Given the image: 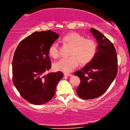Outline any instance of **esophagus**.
Here are the masks:
<instances>
[{"label": "esophagus", "instance_id": "esophagus-1", "mask_svg": "<svg viewBox=\"0 0 130 130\" xmlns=\"http://www.w3.org/2000/svg\"><path fill=\"white\" fill-rule=\"evenodd\" d=\"M64 76H68V77H71V76H72V75H71V74H70V73H65L64 74Z\"/></svg>", "mask_w": 130, "mask_h": 130}]
</instances>
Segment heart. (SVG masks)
Returning a JSON list of instances; mask_svg holds the SVG:
<instances>
[{
    "mask_svg": "<svg viewBox=\"0 0 130 130\" xmlns=\"http://www.w3.org/2000/svg\"><path fill=\"white\" fill-rule=\"evenodd\" d=\"M62 43L70 46L69 56L63 58L54 64V67L57 71L70 73L78 67L81 63L85 65L90 63L94 59L97 51V43L94 39L85 37L76 32H70L62 39ZM49 54L53 58L60 55V47L54 43L50 46Z\"/></svg>",
    "mask_w": 130,
    "mask_h": 130,
    "instance_id": "obj_1",
    "label": "heart"
}]
</instances>
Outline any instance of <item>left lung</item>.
I'll return each mask as SVG.
<instances>
[{
  "mask_svg": "<svg viewBox=\"0 0 130 130\" xmlns=\"http://www.w3.org/2000/svg\"><path fill=\"white\" fill-rule=\"evenodd\" d=\"M90 31L98 41L97 52L92 61L74 75L80 78L77 94L85 100L95 99L107 90L118 71V59L115 47L109 39L96 29Z\"/></svg>",
  "mask_w": 130,
  "mask_h": 130,
  "instance_id": "1",
  "label": "left lung"
}]
</instances>
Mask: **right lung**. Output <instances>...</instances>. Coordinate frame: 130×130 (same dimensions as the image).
<instances>
[{
	"mask_svg": "<svg viewBox=\"0 0 130 130\" xmlns=\"http://www.w3.org/2000/svg\"><path fill=\"white\" fill-rule=\"evenodd\" d=\"M58 38L51 30L35 32L22 40L14 52L13 83L21 96L33 104L51 100L63 76L60 71L44 75L51 67L49 49Z\"/></svg>",
	"mask_w": 130,
	"mask_h": 130,
	"instance_id": "right-lung-1",
	"label": "right lung"
}]
</instances>
